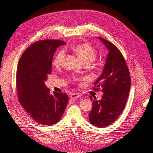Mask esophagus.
Masks as SVG:
<instances>
[{
  "instance_id": "34e87169",
  "label": "esophagus",
  "mask_w": 153,
  "mask_h": 153,
  "mask_svg": "<svg viewBox=\"0 0 153 153\" xmlns=\"http://www.w3.org/2000/svg\"><path fill=\"white\" fill-rule=\"evenodd\" d=\"M78 97H80V94H78L77 93H73V94H71L70 98L72 99H76V98H78Z\"/></svg>"
}]
</instances>
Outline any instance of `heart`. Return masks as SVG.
<instances>
[{"label": "heart", "instance_id": "1", "mask_svg": "<svg viewBox=\"0 0 153 153\" xmlns=\"http://www.w3.org/2000/svg\"><path fill=\"white\" fill-rule=\"evenodd\" d=\"M75 52L83 63L91 64L96 58V52L95 49L89 44H79L73 48ZM64 50H61L55 55L53 59V65L55 67H59L62 65L64 58Z\"/></svg>", "mask_w": 153, "mask_h": 153}]
</instances>
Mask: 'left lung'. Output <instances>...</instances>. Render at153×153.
I'll return each mask as SVG.
<instances>
[{
    "instance_id": "8db88e82",
    "label": "left lung",
    "mask_w": 153,
    "mask_h": 153,
    "mask_svg": "<svg viewBox=\"0 0 153 153\" xmlns=\"http://www.w3.org/2000/svg\"><path fill=\"white\" fill-rule=\"evenodd\" d=\"M108 49V53L103 72L94 82L98 90L101 88L103 95L101 100H92V107L89 114L90 123L94 126L103 128L113 123L122 113L129 96L131 78L126 61L120 50L109 41L98 38Z\"/></svg>"
}]
</instances>
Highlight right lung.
<instances>
[{
	"label": "right lung",
	"instance_id": "right-lung-1",
	"mask_svg": "<svg viewBox=\"0 0 153 153\" xmlns=\"http://www.w3.org/2000/svg\"><path fill=\"white\" fill-rule=\"evenodd\" d=\"M66 43L60 40H42L32 44L20 57L16 71L18 100L36 122L52 125L62 117L68 101L65 93L53 92L45 82L52 71L53 55L57 48Z\"/></svg>",
	"mask_w": 153,
	"mask_h": 153
}]
</instances>
